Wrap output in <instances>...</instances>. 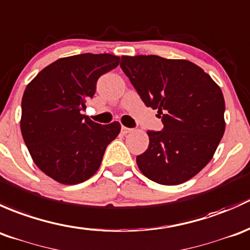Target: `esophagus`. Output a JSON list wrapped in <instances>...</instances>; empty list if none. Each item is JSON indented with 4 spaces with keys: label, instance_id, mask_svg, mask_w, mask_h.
<instances>
[{
    "label": "esophagus",
    "instance_id": "esophagus-1",
    "mask_svg": "<svg viewBox=\"0 0 250 250\" xmlns=\"http://www.w3.org/2000/svg\"><path fill=\"white\" fill-rule=\"evenodd\" d=\"M131 131H132V128H128V127H125V126H122V132L126 135V133H130Z\"/></svg>",
    "mask_w": 250,
    "mask_h": 250
}]
</instances>
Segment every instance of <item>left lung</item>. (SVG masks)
Returning <instances> with one entry per match:
<instances>
[{"label":"left lung","mask_w":250,"mask_h":250,"mask_svg":"<svg viewBox=\"0 0 250 250\" xmlns=\"http://www.w3.org/2000/svg\"><path fill=\"white\" fill-rule=\"evenodd\" d=\"M120 67L164 124L161 131L146 132L149 146L136 158L138 168L163 185L191 179L212 160L225 131L220 86L188 60L122 56Z\"/></svg>","instance_id":"8db88e82"}]
</instances>
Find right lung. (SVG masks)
<instances>
[{
    "label": "right lung",
    "mask_w": 250,
    "mask_h": 250,
    "mask_svg": "<svg viewBox=\"0 0 250 250\" xmlns=\"http://www.w3.org/2000/svg\"><path fill=\"white\" fill-rule=\"evenodd\" d=\"M112 54L61 58L27 84L20 128L33 163L51 179L79 184L96 173L107 146L117 138L118 122L100 125L82 114L102 74L119 65Z\"/></svg>",
    "instance_id": "obj_1"
}]
</instances>
